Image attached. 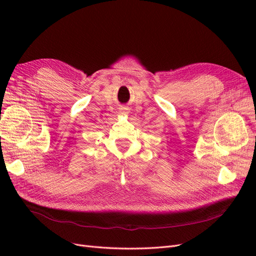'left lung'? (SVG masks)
I'll return each mask as SVG.
<instances>
[{
    "mask_svg": "<svg viewBox=\"0 0 256 256\" xmlns=\"http://www.w3.org/2000/svg\"><path fill=\"white\" fill-rule=\"evenodd\" d=\"M255 138H256V136H255Z\"/></svg>",
    "mask_w": 256,
    "mask_h": 256,
    "instance_id": "1",
    "label": "left lung"
}]
</instances>
